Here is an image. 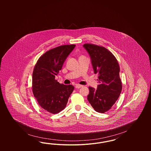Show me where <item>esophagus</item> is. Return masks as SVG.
<instances>
[{
	"mask_svg": "<svg viewBox=\"0 0 151 151\" xmlns=\"http://www.w3.org/2000/svg\"><path fill=\"white\" fill-rule=\"evenodd\" d=\"M81 87H83V86L79 85V84H78V85H76V86H75V88H76V89H79V88H81Z\"/></svg>",
	"mask_w": 151,
	"mask_h": 151,
	"instance_id": "1",
	"label": "esophagus"
}]
</instances>
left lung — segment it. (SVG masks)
<instances>
[{
	"label": "left lung",
	"mask_w": 151,
	"mask_h": 151,
	"mask_svg": "<svg viewBox=\"0 0 151 151\" xmlns=\"http://www.w3.org/2000/svg\"><path fill=\"white\" fill-rule=\"evenodd\" d=\"M83 47L89 55L100 83L97 89L89 87L87 99L95 111L104 113L112 107L121 93L119 66L114 55L105 47L89 43Z\"/></svg>",
	"instance_id": "1"
}]
</instances>
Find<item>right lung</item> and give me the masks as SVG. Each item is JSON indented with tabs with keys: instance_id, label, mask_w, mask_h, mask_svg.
<instances>
[{
	"instance_id": "right-lung-1",
	"label": "right lung",
	"mask_w": 151,
	"mask_h": 151,
	"mask_svg": "<svg viewBox=\"0 0 151 151\" xmlns=\"http://www.w3.org/2000/svg\"><path fill=\"white\" fill-rule=\"evenodd\" d=\"M75 45L58 46L46 52L38 60L33 78V93L40 106L52 114L63 110L74 86L61 84L55 80Z\"/></svg>"
}]
</instances>
